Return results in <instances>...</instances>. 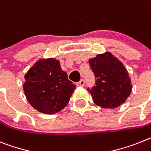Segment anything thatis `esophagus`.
<instances>
[{"instance_id": "obj_1", "label": "esophagus", "mask_w": 151, "mask_h": 151, "mask_svg": "<svg viewBox=\"0 0 151 151\" xmlns=\"http://www.w3.org/2000/svg\"><path fill=\"white\" fill-rule=\"evenodd\" d=\"M77 86H80V87H83L85 86V80L84 79H81L78 82H77Z\"/></svg>"}]
</instances>
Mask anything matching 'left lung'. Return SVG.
I'll list each match as a JSON object with an SVG mask.
<instances>
[{
	"mask_svg": "<svg viewBox=\"0 0 151 151\" xmlns=\"http://www.w3.org/2000/svg\"><path fill=\"white\" fill-rule=\"evenodd\" d=\"M96 84L88 91L96 105L115 109L125 102L132 91L131 78L123 63L110 52L98 54L88 60Z\"/></svg>",
	"mask_w": 151,
	"mask_h": 151,
	"instance_id": "8db88e82",
	"label": "left lung"
}]
</instances>
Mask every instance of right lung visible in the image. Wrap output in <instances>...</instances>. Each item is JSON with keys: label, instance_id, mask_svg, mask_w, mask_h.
<instances>
[{"label": "right lung", "instance_id": "add662e5", "mask_svg": "<svg viewBox=\"0 0 151 151\" xmlns=\"http://www.w3.org/2000/svg\"><path fill=\"white\" fill-rule=\"evenodd\" d=\"M24 91L33 109L53 114L64 109L76 88L56 58L37 60L24 76Z\"/></svg>", "mask_w": 151, "mask_h": 151}]
</instances>
